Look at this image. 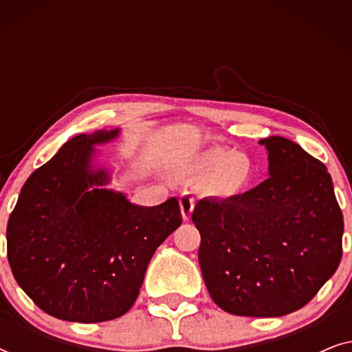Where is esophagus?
I'll return each mask as SVG.
<instances>
[{"label":"esophagus","mask_w":352,"mask_h":352,"mask_svg":"<svg viewBox=\"0 0 352 352\" xmlns=\"http://www.w3.org/2000/svg\"><path fill=\"white\" fill-rule=\"evenodd\" d=\"M179 205H181V211H182V218H184V221H189L192 211H194V206H195V199L192 195L182 194L179 197Z\"/></svg>","instance_id":"34e87169"}]
</instances>
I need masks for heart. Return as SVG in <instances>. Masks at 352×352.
<instances>
[{"label": "heart", "instance_id": "obj_1", "mask_svg": "<svg viewBox=\"0 0 352 352\" xmlns=\"http://www.w3.org/2000/svg\"><path fill=\"white\" fill-rule=\"evenodd\" d=\"M186 171L201 181V187L208 195L229 199L243 192L253 179V163L243 152L213 146L190 158Z\"/></svg>", "mask_w": 352, "mask_h": 352}]
</instances>
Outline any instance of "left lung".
<instances>
[{"label": "left lung", "instance_id": "left-lung-1", "mask_svg": "<svg viewBox=\"0 0 352 352\" xmlns=\"http://www.w3.org/2000/svg\"><path fill=\"white\" fill-rule=\"evenodd\" d=\"M266 181L242 195L197 201L205 285L235 316L280 317L301 309L333 276L343 256V213L324 163L280 136Z\"/></svg>", "mask_w": 352, "mask_h": 352}]
</instances>
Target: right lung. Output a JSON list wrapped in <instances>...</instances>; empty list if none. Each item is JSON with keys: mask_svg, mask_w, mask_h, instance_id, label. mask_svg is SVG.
I'll use <instances>...</instances> for the list:
<instances>
[{"mask_svg": "<svg viewBox=\"0 0 352 352\" xmlns=\"http://www.w3.org/2000/svg\"><path fill=\"white\" fill-rule=\"evenodd\" d=\"M118 129L78 134L23 184L8 221V261L19 285L52 317L105 322L131 309L155 250L179 228L175 197L157 206L129 204L99 189L105 170H93L94 144Z\"/></svg>", "mask_w": 352, "mask_h": 352, "instance_id": "1", "label": "right lung"}]
</instances>
